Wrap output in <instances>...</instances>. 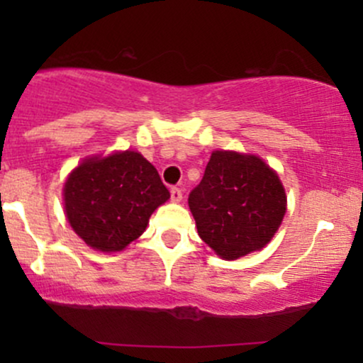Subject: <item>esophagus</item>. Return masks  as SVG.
<instances>
[{
	"mask_svg": "<svg viewBox=\"0 0 363 363\" xmlns=\"http://www.w3.org/2000/svg\"><path fill=\"white\" fill-rule=\"evenodd\" d=\"M170 199H172L174 203H179L182 199V189L181 187H172L170 189Z\"/></svg>",
	"mask_w": 363,
	"mask_h": 363,
	"instance_id": "esophagus-1",
	"label": "esophagus"
}]
</instances>
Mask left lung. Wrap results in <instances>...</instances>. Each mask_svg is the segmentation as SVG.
<instances>
[{"label": "left lung", "instance_id": "left-lung-1", "mask_svg": "<svg viewBox=\"0 0 363 363\" xmlns=\"http://www.w3.org/2000/svg\"><path fill=\"white\" fill-rule=\"evenodd\" d=\"M187 203L199 237L223 259L264 247L286 211L277 172L259 157L235 152L211 153Z\"/></svg>", "mask_w": 363, "mask_h": 363}]
</instances>
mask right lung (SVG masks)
Returning <instances> with one entry per match:
<instances>
[{
    "label": "right lung",
    "mask_w": 363,
    "mask_h": 363,
    "mask_svg": "<svg viewBox=\"0 0 363 363\" xmlns=\"http://www.w3.org/2000/svg\"><path fill=\"white\" fill-rule=\"evenodd\" d=\"M170 198L157 169L136 152L86 158L65 184V211L90 247L121 251L143 234L148 218Z\"/></svg>",
    "instance_id": "add662e5"
}]
</instances>
